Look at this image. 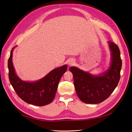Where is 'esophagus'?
<instances>
[{
	"label": "esophagus",
	"instance_id": "esophagus-1",
	"mask_svg": "<svg viewBox=\"0 0 132 132\" xmlns=\"http://www.w3.org/2000/svg\"><path fill=\"white\" fill-rule=\"evenodd\" d=\"M75 63V60L74 59H71L70 60H69V64L70 66H71V65H73V64Z\"/></svg>",
	"mask_w": 132,
	"mask_h": 132
}]
</instances>
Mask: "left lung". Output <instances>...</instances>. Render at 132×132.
I'll return each mask as SVG.
<instances>
[{
    "instance_id": "1",
    "label": "left lung",
    "mask_w": 132,
    "mask_h": 132,
    "mask_svg": "<svg viewBox=\"0 0 132 132\" xmlns=\"http://www.w3.org/2000/svg\"><path fill=\"white\" fill-rule=\"evenodd\" d=\"M111 62L108 69L100 75L72 66L69 69L73 76L75 90L78 97L86 104H97L107 99L118 86L120 79L122 60L118 46L108 41Z\"/></svg>"
}]
</instances>
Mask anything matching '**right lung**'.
I'll list each match as a JSON object with an SVG mask.
<instances>
[{
	"mask_svg": "<svg viewBox=\"0 0 132 132\" xmlns=\"http://www.w3.org/2000/svg\"><path fill=\"white\" fill-rule=\"evenodd\" d=\"M13 51L8 61L9 78L18 96L29 104L44 106L51 103L56 93L58 83L67 71L68 66L63 65L51 70L37 81H23L17 76L13 64Z\"/></svg>",
	"mask_w": 132,
	"mask_h": 132,
	"instance_id": "right-lung-1",
	"label": "right lung"
}]
</instances>
